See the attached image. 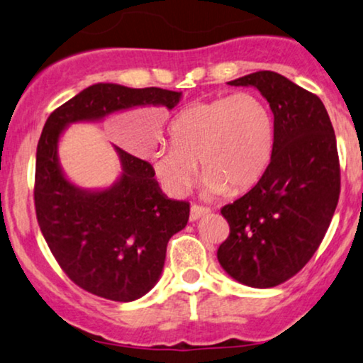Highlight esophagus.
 <instances>
[{
    "label": "esophagus",
    "mask_w": 363,
    "mask_h": 363,
    "mask_svg": "<svg viewBox=\"0 0 363 363\" xmlns=\"http://www.w3.org/2000/svg\"><path fill=\"white\" fill-rule=\"evenodd\" d=\"M211 212V209H207V207H202V206H192L191 207V212H189V220L194 222L197 219H201V217L207 216Z\"/></svg>",
    "instance_id": "34e87169"
}]
</instances>
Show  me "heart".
I'll return each instance as SVG.
<instances>
[{"instance_id":"b5f03b06","label":"heart","mask_w":363,"mask_h":363,"mask_svg":"<svg viewBox=\"0 0 363 363\" xmlns=\"http://www.w3.org/2000/svg\"><path fill=\"white\" fill-rule=\"evenodd\" d=\"M172 144H162L151 166L164 189L182 197L204 174V194H240L264 176L274 151V118L254 93L197 101L171 124Z\"/></svg>"}]
</instances>
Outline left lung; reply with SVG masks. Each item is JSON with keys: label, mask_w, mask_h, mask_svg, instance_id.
<instances>
[{"label": "left lung", "mask_w": 363, "mask_h": 363, "mask_svg": "<svg viewBox=\"0 0 363 363\" xmlns=\"http://www.w3.org/2000/svg\"><path fill=\"white\" fill-rule=\"evenodd\" d=\"M252 86L274 114V151L247 194L222 207L230 234L217 259L244 286L269 289L306 265L330 225L340 194L335 133L315 94L274 71L229 81Z\"/></svg>", "instance_id": "obj_1"}]
</instances>
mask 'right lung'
<instances>
[{"label": "right lung", "mask_w": 363, "mask_h": 363, "mask_svg": "<svg viewBox=\"0 0 363 363\" xmlns=\"http://www.w3.org/2000/svg\"><path fill=\"white\" fill-rule=\"evenodd\" d=\"M181 98L177 91L98 83L60 106L43 128L36 151L38 224L67 277L94 296L116 302L146 296L161 277L169 239L189 220V202L169 199L151 164L118 146L121 174L113 184H72L60 162V139L74 123L144 106L171 111Z\"/></svg>", "instance_id": "right-lung-1"}]
</instances>
